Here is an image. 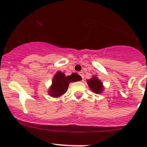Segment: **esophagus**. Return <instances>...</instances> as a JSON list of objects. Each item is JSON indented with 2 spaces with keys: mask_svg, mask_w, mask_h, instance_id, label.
<instances>
[{
  "mask_svg": "<svg viewBox=\"0 0 147 147\" xmlns=\"http://www.w3.org/2000/svg\"><path fill=\"white\" fill-rule=\"evenodd\" d=\"M80 75L81 76V77L82 78V80L84 79V74H83V72H80Z\"/></svg>",
  "mask_w": 147,
  "mask_h": 147,
  "instance_id": "34e87169",
  "label": "esophagus"
}]
</instances>
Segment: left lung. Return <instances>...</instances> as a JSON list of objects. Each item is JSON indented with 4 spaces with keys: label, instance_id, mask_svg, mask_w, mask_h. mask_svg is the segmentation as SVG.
Segmentation results:
<instances>
[{
    "label": "left lung",
    "instance_id": "1",
    "mask_svg": "<svg viewBox=\"0 0 147 147\" xmlns=\"http://www.w3.org/2000/svg\"><path fill=\"white\" fill-rule=\"evenodd\" d=\"M87 83H88L90 89L91 90L93 93H96V94L102 93L104 90L103 83L96 76H93L90 80H87Z\"/></svg>",
    "mask_w": 147,
    "mask_h": 147
}]
</instances>
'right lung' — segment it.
I'll return each mask as SVG.
<instances>
[{
	"label": "right lung",
	"instance_id": "add662e5",
	"mask_svg": "<svg viewBox=\"0 0 147 147\" xmlns=\"http://www.w3.org/2000/svg\"><path fill=\"white\" fill-rule=\"evenodd\" d=\"M82 80V77L77 74H72L66 76L64 73L57 71L52 80V84L49 89V96L54 98H58L67 92L68 85L71 82Z\"/></svg>",
	"mask_w": 147,
	"mask_h": 147
}]
</instances>
